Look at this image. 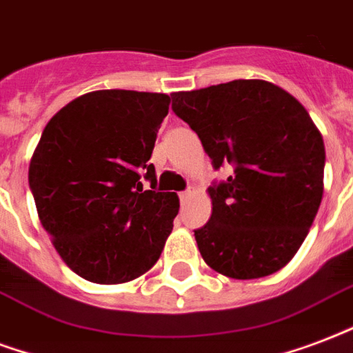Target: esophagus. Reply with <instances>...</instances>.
Returning <instances> with one entry per match:
<instances>
[{"label":"esophagus","instance_id":"34e87169","mask_svg":"<svg viewBox=\"0 0 353 353\" xmlns=\"http://www.w3.org/2000/svg\"><path fill=\"white\" fill-rule=\"evenodd\" d=\"M192 195H193V190H192V188H188V190H184V192H180V193H179L180 203H182V205H184V203H186L188 199L192 197Z\"/></svg>","mask_w":353,"mask_h":353}]
</instances>
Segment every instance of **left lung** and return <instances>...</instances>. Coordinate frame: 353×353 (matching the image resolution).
Wrapping results in <instances>:
<instances>
[{
	"label": "left lung",
	"instance_id": "8db88e82",
	"mask_svg": "<svg viewBox=\"0 0 353 353\" xmlns=\"http://www.w3.org/2000/svg\"><path fill=\"white\" fill-rule=\"evenodd\" d=\"M212 167V216L195 229L212 270L232 279L275 274L305 240L324 192L325 148L298 100L264 79H234L171 94Z\"/></svg>",
	"mask_w": 353,
	"mask_h": 353
}]
</instances>
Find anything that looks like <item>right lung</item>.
Wrapping results in <instances>:
<instances>
[{
  "instance_id": "right-lung-1",
  "label": "right lung",
  "mask_w": 353,
  "mask_h": 353,
  "mask_svg": "<svg viewBox=\"0 0 353 353\" xmlns=\"http://www.w3.org/2000/svg\"><path fill=\"white\" fill-rule=\"evenodd\" d=\"M169 102L161 92H87L42 132L29 190L54 248L83 279L128 283L160 259L180 205L156 190L148 160Z\"/></svg>"
}]
</instances>
